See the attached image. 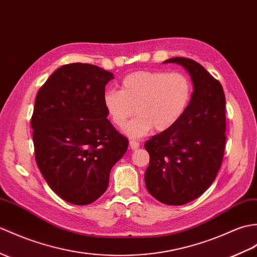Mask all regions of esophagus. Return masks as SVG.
<instances>
[{"label":"esophagus","instance_id":"34e87169","mask_svg":"<svg viewBox=\"0 0 257 257\" xmlns=\"http://www.w3.org/2000/svg\"><path fill=\"white\" fill-rule=\"evenodd\" d=\"M129 147H130L131 150H137V149L140 147V143L138 141H136V140H130L129 141Z\"/></svg>","mask_w":257,"mask_h":257}]
</instances>
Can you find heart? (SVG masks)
<instances>
[{
  "mask_svg": "<svg viewBox=\"0 0 257 257\" xmlns=\"http://www.w3.org/2000/svg\"><path fill=\"white\" fill-rule=\"evenodd\" d=\"M193 95L189 77L180 72L166 71H136L121 81L120 89H107L103 105L116 127H123L130 138L150 134L156 127L166 131L174 127L186 111Z\"/></svg>",
  "mask_w": 257,
  "mask_h": 257,
  "instance_id": "heart-1",
  "label": "heart"
}]
</instances>
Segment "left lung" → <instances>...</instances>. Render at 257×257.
<instances>
[{
	"label": "left lung",
	"mask_w": 257,
	"mask_h": 257,
	"mask_svg": "<svg viewBox=\"0 0 257 257\" xmlns=\"http://www.w3.org/2000/svg\"><path fill=\"white\" fill-rule=\"evenodd\" d=\"M192 77V99L174 127L145 145L150 164L145 174L148 192L165 205L181 206L204 194L216 178L225 147V96L218 80L201 64L171 58Z\"/></svg>",
	"instance_id": "1"
}]
</instances>
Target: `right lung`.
Returning <instances> with one entry per match:
<instances>
[{
  "label": "right lung",
  "mask_w": 257,
  "mask_h": 257,
  "mask_svg": "<svg viewBox=\"0 0 257 257\" xmlns=\"http://www.w3.org/2000/svg\"><path fill=\"white\" fill-rule=\"evenodd\" d=\"M112 79L97 65L65 64L36 96L31 121L36 162L50 188L70 204L98 199L128 149V139L107 119L103 105Z\"/></svg>",
  "instance_id": "1"
}]
</instances>
